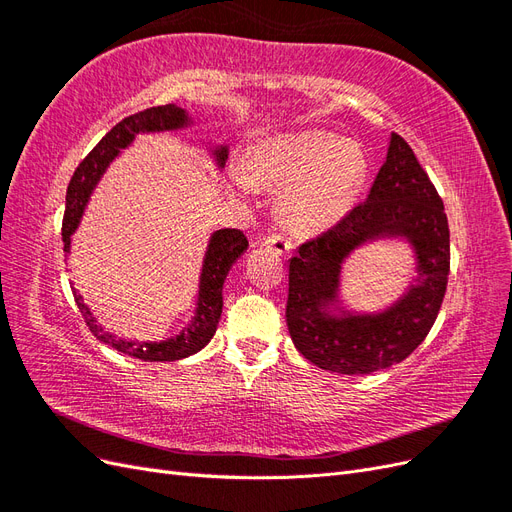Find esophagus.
Returning <instances> with one entry per match:
<instances>
[{"label": "esophagus", "instance_id": "esophagus-1", "mask_svg": "<svg viewBox=\"0 0 512 512\" xmlns=\"http://www.w3.org/2000/svg\"><path fill=\"white\" fill-rule=\"evenodd\" d=\"M265 247H269V250H273L275 254L284 256V254H288L292 250V241L282 237V235H271V237L265 239Z\"/></svg>", "mask_w": 512, "mask_h": 512}]
</instances>
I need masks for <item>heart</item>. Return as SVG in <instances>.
Instances as JSON below:
<instances>
[{
  "label": "heart",
  "mask_w": 512,
  "mask_h": 512,
  "mask_svg": "<svg viewBox=\"0 0 512 512\" xmlns=\"http://www.w3.org/2000/svg\"><path fill=\"white\" fill-rule=\"evenodd\" d=\"M367 173L363 149L327 130L277 134L252 149L247 170L237 168L232 183L241 194L256 185L282 188L277 211L297 232H322L344 220Z\"/></svg>",
  "instance_id": "1"
}]
</instances>
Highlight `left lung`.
I'll return each mask as SVG.
<instances>
[{"label":"left lung","mask_w":512,"mask_h":512,"mask_svg":"<svg viewBox=\"0 0 512 512\" xmlns=\"http://www.w3.org/2000/svg\"><path fill=\"white\" fill-rule=\"evenodd\" d=\"M376 240L408 242L417 277L391 306L354 313L338 297L343 262ZM448 267L451 235L442 198L410 145L393 132L365 203L303 243L288 262L286 322L292 342L309 363L335 374H371L401 363L438 318Z\"/></svg>","instance_id":"obj_1"}]
</instances>
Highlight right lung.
Here are the masks:
<instances>
[{
    "instance_id": "right-lung-1",
    "label": "right lung",
    "mask_w": 512,
    "mask_h": 512,
    "mask_svg": "<svg viewBox=\"0 0 512 512\" xmlns=\"http://www.w3.org/2000/svg\"><path fill=\"white\" fill-rule=\"evenodd\" d=\"M192 126V117L185 108L177 104L153 106L147 111L130 115L108 132L102 141L89 151V156L74 170L66 192V213L64 226H61V237H64V252L70 254L72 232L79 228V222L85 213L91 194H94L98 181L106 173V168L119 156L123 149H128L136 134H158V132H179ZM213 164L222 170L228 160L226 145L209 147ZM247 250V239L237 228L215 230L209 237L207 252L203 258V269L198 277V299L194 316L188 327H183L175 337L162 339V342H134V339H119L113 333L104 331L98 320L91 314L89 305L83 303V297L74 290V301L79 305L81 314L87 322L89 331L94 333L100 342L141 361H179L185 356L203 350L218 329L222 316V286L230 267L235 265L237 258Z\"/></svg>"
}]
</instances>
